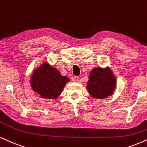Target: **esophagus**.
<instances>
[{
    "instance_id": "34e87169",
    "label": "esophagus",
    "mask_w": 147,
    "mask_h": 147,
    "mask_svg": "<svg viewBox=\"0 0 147 147\" xmlns=\"http://www.w3.org/2000/svg\"><path fill=\"white\" fill-rule=\"evenodd\" d=\"M73 81H76V82L79 81V77H78V76H75V77H73Z\"/></svg>"
}]
</instances>
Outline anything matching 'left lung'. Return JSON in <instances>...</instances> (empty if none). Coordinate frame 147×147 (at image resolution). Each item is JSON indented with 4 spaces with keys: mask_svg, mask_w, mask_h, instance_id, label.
Listing matches in <instances>:
<instances>
[{
    "mask_svg": "<svg viewBox=\"0 0 147 147\" xmlns=\"http://www.w3.org/2000/svg\"><path fill=\"white\" fill-rule=\"evenodd\" d=\"M116 86V79L109 68H96L90 74L87 88L93 98L103 99L111 96Z\"/></svg>",
    "mask_w": 147,
    "mask_h": 147,
    "instance_id": "obj_1",
    "label": "left lung"
}]
</instances>
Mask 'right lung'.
<instances>
[{"instance_id":"right-lung-1","label":"right lung","mask_w":147,"mask_h":147,"mask_svg":"<svg viewBox=\"0 0 147 147\" xmlns=\"http://www.w3.org/2000/svg\"><path fill=\"white\" fill-rule=\"evenodd\" d=\"M70 79L61 75L60 72L48 64H42L34 70L31 77L33 91L41 98L55 99L60 96Z\"/></svg>"}]
</instances>
